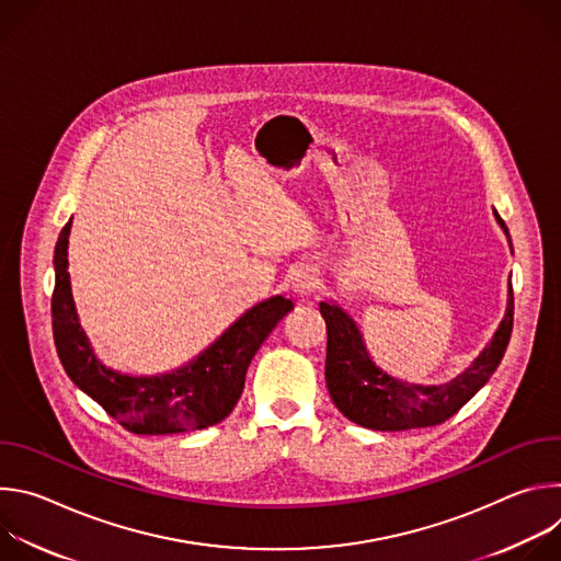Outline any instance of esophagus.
Masks as SVG:
<instances>
[{
	"label": "esophagus",
	"mask_w": 561,
	"mask_h": 561,
	"mask_svg": "<svg viewBox=\"0 0 561 561\" xmlns=\"http://www.w3.org/2000/svg\"><path fill=\"white\" fill-rule=\"evenodd\" d=\"M290 288H293V293L297 297H308V295H312L319 288V277L310 268H299L290 277Z\"/></svg>",
	"instance_id": "1"
}]
</instances>
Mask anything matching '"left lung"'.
Segmentation results:
<instances>
[{
	"mask_svg": "<svg viewBox=\"0 0 561 561\" xmlns=\"http://www.w3.org/2000/svg\"><path fill=\"white\" fill-rule=\"evenodd\" d=\"M493 215L511 244L504 219L497 210ZM319 312L329 333L327 386L340 413L373 431H411L437 426L453 417L497 370L513 331V286L508 282L504 319L484 351L455 379L431 386L402 381L381 370L373 362L355 319L340 304L322 301Z\"/></svg>",
	"mask_w": 561,
	"mask_h": 561,
	"instance_id": "1",
	"label": "left lung"
}]
</instances>
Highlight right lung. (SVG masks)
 <instances>
[{
  "instance_id": "add662e5",
  "label": "right lung",
  "mask_w": 561,
  "mask_h": 561,
  "mask_svg": "<svg viewBox=\"0 0 561 561\" xmlns=\"http://www.w3.org/2000/svg\"><path fill=\"white\" fill-rule=\"evenodd\" d=\"M68 221L55 247L53 337L64 370L79 390L137 435H171L202 431L230 415L244 390L251 359L293 310V301L275 295L249 308L204 353L186 366L152 377H133L106 368L82 324L70 293Z\"/></svg>"
}]
</instances>
